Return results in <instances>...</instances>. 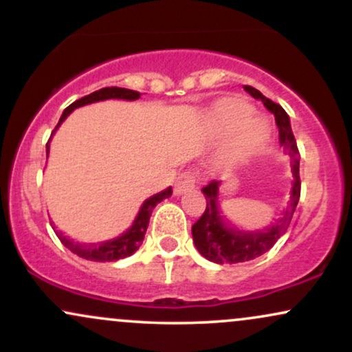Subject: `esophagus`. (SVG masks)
Here are the masks:
<instances>
[{"instance_id": "1", "label": "esophagus", "mask_w": 352, "mask_h": 352, "mask_svg": "<svg viewBox=\"0 0 352 352\" xmlns=\"http://www.w3.org/2000/svg\"><path fill=\"white\" fill-rule=\"evenodd\" d=\"M195 184H197L195 172H192V170L182 172V173H179V177H177L175 185H173V193H175V195L185 193L187 190L195 187Z\"/></svg>"}]
</instances>
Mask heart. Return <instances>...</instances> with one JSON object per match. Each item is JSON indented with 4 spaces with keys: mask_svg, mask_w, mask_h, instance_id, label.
Listing matches in <instances>:
<instances>
[{
    "mask_svg": "<svg viewBox=\"0 0 352 352\" xmlns=\"http://www.w3.org/2000/svg\"><path fill=\"white\" fill-rule=\"evenodd\" d=\"M252 114V107L241 102H228L217 109L213 132L218 140H225L218 155L221 165L245 162L265 147L270 135L268 122Z\"/></svg>",
    "mask_w": 352,
    "mask_h": 352,
    "instance_id": "heart-1",
    "label": "heart"
}]
</instances>
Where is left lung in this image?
<instances>
[{
    "instance_id": "left-lung-1",
    "label": "left lung",
    "mask_w": 352,
    "mask_h": 352,
    "mask_svg": "<svg viewBox=\"0 0 352 352\" xmlns=\"http://www.w3.org/2000/svg\"><path fill=\"white\" fill-rule=\"evenodd\" d=\"M243 89L254 99H260L263 106L274 114L278 131H280V144L283 151L288 152L292 157V172H293V187L289 193V201L286 208L283 210L281 217L273 225L256 232H241L228 223L223 215L220 213L218 205V188L220 182L212 180L207 187L201 188L205 199H207V208L204 215L193 223L192 236L193 243L199 250L201 256L213 263H241L250 261L268 252L276 243L278 238L286 232L292 221L294 210H296L298 200L301 195V180H300V152H298L296 139H294L289 117L280 104L273 102L265 98L258 89L252 86H243Z\"/></svg>"
}]
</instances>
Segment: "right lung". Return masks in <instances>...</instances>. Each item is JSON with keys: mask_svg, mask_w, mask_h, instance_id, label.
Instances as JSON below:
<instances>
[{"mask_svg": "<svg viewBox=\"0 0 352 352\" xmlns=\"http://www.w3.org/2000/svg\"><path fill=\"white\" fill-rule=\"evenodd\" d=\"M140 98V92L137 91H131V89H124V87H104L99 89V91L92 92V94L84 96L76 102H72L69 107L64 109L63 116H60L58 125L56 129L63 124V120L66 119L67 116L74 111L76 107L86 106V104H92V102H99V100H106V99H125V100H135ZM54 129V131H56ZM50 152V142L46 144V153ZM172 195V187L165 188L164 192L155 193L152 195L151 199H147L140 207L139 213H137L134 223L132 227L124 232L122 235L112 238V240L102 241V243H78V241L69 240L67 236H64L60 232H56V235L59 236L60 243H63L66 248H69L72 253L78 254L80 258H86V260L91 261H117L122 260L125 256H131L132 253H135L139 250V246L142 245V240L145 236V232H147L148 227V220H151L152 210L155 208V205L159 201H162L164 199H168Z\"/></svg>", "mask_w": 352, "mask_h": 352, "instance_id": "add662e5", "label": "right lung"}]
</instances>
